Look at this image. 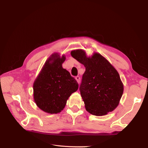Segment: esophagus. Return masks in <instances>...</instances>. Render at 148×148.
<instances>
[{
  "label": "esophagus",
  "mask_w": 148,
  "mask_h": 148,
  "mask_svg": "<svg viewBox=\"0 0 148 148\" xmlns=\"http://www.w3.org/2000/svg\"><path fill=\"white\" fill-rule=\"evenodd\" d=\"M75 79H76V80H77V82H78V83H80V77H78V76H77V77H75Z\"/></svg>",
  "instance_id": "obj_1"
}]
</instances>
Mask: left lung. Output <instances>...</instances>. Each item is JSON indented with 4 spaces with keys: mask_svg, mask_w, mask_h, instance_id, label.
Here are the masks:
<instances>
[{
    "mask_svg": "<svg viewBox=\"0 0 148 148\" xmlns=\"http://www.w3.org/2000/svg\"><path fill=\"white\" fill-rule=\"evenodd\" d=\"M71 55L86 68L79 87L86 110L96 116L113 111L123 92L118 71L99 53L87 57L84 50L77 49Z\"/></svg>",
    "mask_w": 148,
    "mask_h": 148,
    "instance_id": "1",
    "label": "left lung"
}]
</instances>
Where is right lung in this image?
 Instances as JSON below:
<instances>
[{
    "instance_id": "right-lung-1",
    "label": "right lung",
    "mask_w": 148,
    "mask_h": 148,
    "mask_svg": "<svg viewBox=\"0 0 148 148\" xmlns=\"http://www.w3.org/2000/svg\"><path fill=\"white\" fill-rule=\"evenodd\" d=\"M65 60V56L53 53L46 60L33 84L35 103L49 114L60 112L70 95L78 89L77 80L62 67Z\"/></svg>"
}]
</instances>
